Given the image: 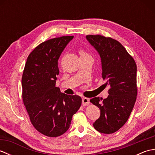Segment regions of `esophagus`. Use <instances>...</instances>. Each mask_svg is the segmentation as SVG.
Returning <instances> with one entry per match:
<instances>
[{
    "instance_id": "1",
    "label": "esophagus",
    "mask_w": 155,
    "mask_h": 155,
    "mask_svg": "<svg viewBox=\"0 0 155 155\" xmlns=\"http://www.w3.org/2000/svg\"><path fill=\"white\" fill-rule=\"evenodd\" d=\"M89 103H90L89 99L87 98L84 97L83 98V100H82V104H83V106H87V105H88Z\"/></svg>"
}]
</instances>
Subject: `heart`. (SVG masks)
<instances>
[{
    "label": "heart",
    "instance_id": "heart-1",
    "mask_svg": "<svg viewBox=\"0 0 155 155\" xmlns=\"http://www.w3.org/2000/svg\"><path fill=\"white\" fill-rule=\"evenodd\" d=\"M80 53H81V54H86V53H85V52H84V51H81L80 52Z\"/></svg>",
    "mask_w": 155,
    "mask_h": 155
}]
</instances>
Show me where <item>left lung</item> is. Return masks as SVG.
<instances>
[{"label": "left lung", "instance_id": "1", "mask_svg": "<svg viewBox=\"0 0 155 155\" xmlns=\"http://www.w3.org/2000/svg\"><path fill=\"white\" fill-rule=\"evenodd\" d=\"M101 58L102 78L110 86L107 98L94 97L91 103L99 108L101 116L93 123L99 133L112 134L126 123L137 99V64L119 42L100 35H87Z\"/></svg>", "mask_w": 155, "mask_h": 155}]
</instances>
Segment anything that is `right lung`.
Returning <instances> with one entry per match:
<instances>
[{
	"instance_id": "obj_1",
	"label": "right lung",
	"mask_w": 155,
	"mask_h": 155,
	"mask_svg": "<svg viewBox=\"0 0 155 155\" xmlns=\"http://www.w3.org/2000/svg\"><path fill=\"white\" fill-rule=\"evenodd\" d=\"M73 36L42 42L27 58L22 77V101L33 127L49 137L67 131L82 103L81 97L61 93L56 87L58 60Z\"/></svg>"
}]
</instances>
